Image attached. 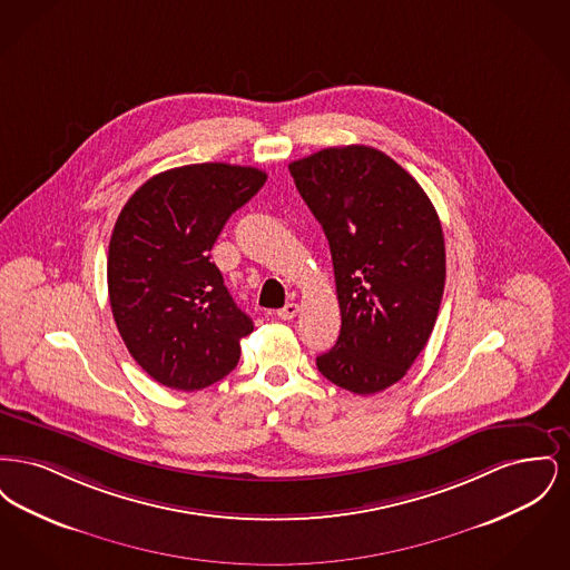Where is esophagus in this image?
Returning a JSON list of instances; mask_svg holds the SVG:
<instances>
[{
    "label": "esophagus",
    "mask_w": 570,
    "mask_h": 570,
    "mask_svg": "<svg viewBox=\"0 0 570 570\" xmlns=\"http://www.w3.org/2000/svg\"><path fill=\"white\" fill-rule=\"evenodd\" d=\"M298 314V303H286L282 309H277V318L293 321Z\"/></svg>",
    "instance_id": "obj_1"
}]
</instances>
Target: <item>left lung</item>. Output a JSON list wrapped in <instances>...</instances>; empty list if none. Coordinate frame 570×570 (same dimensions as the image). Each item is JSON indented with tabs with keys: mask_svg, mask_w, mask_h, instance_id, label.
I'll return each mask as SVG.
<instances>
[{
	"mask_svg": "<svg viewBox=\"0 0 570 570\" xmlns=\"http://www.w3.org/2000/svg\"><path fill=\"white\" fill-rule=\"evenodd\" d=\"M288 170L325 230L342 312L318 372L374 395L406 376L434 331L446 277L440 219L416 179L374 147H328Z\"/></svg>",
	"mask_w": 570,
	"mask_h": 570,
	"instance_id": "obj_1",
	"label": "left lung"
}]
</instances>
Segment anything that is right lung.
<instances>
[{
	"instance_id": "1",
	"label": "right lung",
	"mask_w": 570,
	"mask_h": 570,
	"mask_svg": "<svg viewBox=\"0 0 570 570\" xmlns=\"http://www.w3.org/2000/svg\"><path fill=\"white\" fill-rule=\"evenodd\" d=\"M267 173L188 164L147 179L124 205L109 244L110 309L136 363L168 389L198 391L228 376L254 331L212 263L226 219Z\"/></svg>"
}]
</instances>
